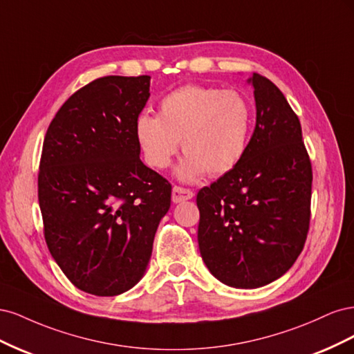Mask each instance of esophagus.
Instances as JSON below:
<instances>
[{
  "label": "esophagus",
  "mask_w": 354,
  "mask_h": 354,
  "mask_svg": "<svg viewBox=\"0 0 354 354\" xmlns=\"http://www.w3.org/2000/svg\"><path fill=\"white\" fill-rule=\"evenodd\" d=\"M194 192H192L190 189H186V187H181V186H174L173 187V202L177 203V202H181V201H187V199H192L194 198Z\"/></svg>",
  "instance_id": "34e87169"
}]
</instances>
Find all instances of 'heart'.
I'll return each mask as SVG.
<instances>
[{
    "label": "heart",
    "instance_id": "heart-1",
    "mask_svg": "<svg viewBox=\"0 0 354 354\" xmlns=\"http://www.w3.org/2000/svg\"><path fill=\"white\" fill-rule=\"evenodd\" d=\"M252 120V104L243 93L187 84L160 99L158 116L138 115L134 134L146 162L156 169L171 164L181 138L186 156L178 177L192 181L203 173L223 176L241 162Z\"/></svg>",
    "mask_w": 354,
    "mask_h": 354
}]
</instances>
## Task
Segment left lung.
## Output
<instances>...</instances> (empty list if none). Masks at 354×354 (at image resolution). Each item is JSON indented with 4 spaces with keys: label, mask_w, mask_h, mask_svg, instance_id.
<instances>
[{
    "label": "left lung",
    "mask_w": 354,
    "mask_h": 354,
    "mask_svg": "<svg viewBox=\"0 0 354 354\" xmlns=\"http://www.w3.org/2000/svg\"><path fill=\"white\" fill-rule=\"evenodd\" d=\"M254 87L255 130L241 162L198 192L203 263L223 283L259 288L291 269L310 226L312 162L301 124L263 75Z\"/></svg>",
    "instance_id": "1"
}]
</instances>
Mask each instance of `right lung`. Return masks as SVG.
<instances>
[{"instance_id": "1", "label": "right lung", "mask_w": 354, "mask_h": 354, "mask_svg": "<svg viewBox=\"0 0 354 354\" xmlns=\"http://www.w3.org/2000/svg\"><path fill=\"white\" fill-rule=\"evenodd\" d=\"M151 77L109 75L84 85L50 122L38 201L50 254L84 292L113 297L142 279L171 185L140 159L136 118Z\"/></svg>"}]
</instances>
